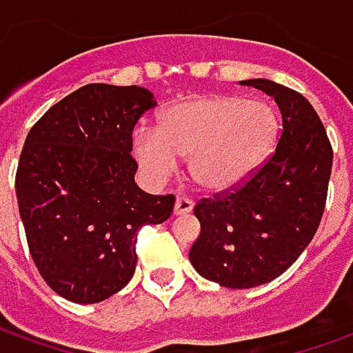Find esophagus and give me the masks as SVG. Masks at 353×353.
I'll use <instances>...</instances> for the list:
<instances>
[{
    "label": "esophagus",
    "instance_id": "obj_1",
    "mask_svg": "<svg viewBox=\"0 0 353 353\" xmlns=\"http://www.w3.org/2000/svg\"><path fill=\"white\" fill-rule=\"evenodd\" d=\"M193 210V201H189L185 196H177L176 205H174V214L181 216V214H189Z\"/></svg>",
    "mask_w": 353,
    "mask_h": 353
}]
</instances>
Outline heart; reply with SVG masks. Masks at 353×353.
Listing matches in <instances>:
<instances>
[{
  "label": "heart",
  "mask_w": 353,
  "mask_h": 353,
  "mask_svg": "<svg viewBox=\"0 0 353 353\" xmlns=\"http://www.w3.org/2000/svg\"><path fill=\"white\" fill-rule=\"evenodd\" d=\"M280 129L276 108L265 100L191 96L160 110L157 131L135 129L131 150L141 170L157 181L176 172L177 160H189L196 185L222 193L243 185L267 164Z\"/></svg>",
  "instance_id": "1"
}]
</instances>
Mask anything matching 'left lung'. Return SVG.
Instances as JSON below:
<instances>
[{
	"mask_svg": "<svg viewBox=\"0 0 353 353\" xmlns=\"http://www.w3.org/2000/svg\"><path fill=\"white\" fill-rule=\"evenodd\" d=\"M241 85L274 98L282 135L247 183L193 208L201 234L189 251L201 276L232 290L267 284L296 263L321 224L332 170L327 131L305 96L268 79Z\"/></svg>",
	"mask_w": 353,
	"mask_h": 353,
	"instance_id": "8db88e82",
	"label": "left lung"
}]
</instances>
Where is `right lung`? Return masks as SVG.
Returning <instances> with one entry per match:
<instances>
[{
  "instance_id": "right-lung-1",
  "label": "right lung",
  "mask_w": 353,
  "mask_h": 353,
  "mask_svg": "<svg viewBox=\"0 0 353 353\" xmlns=\"http://www.w3.org/2000/svg\"><path fill=\"white\" fill-rule=\"evenodd\" d=\"M157 106L141 86L90 83L50 108L17 168L19 214L38 272L73 303H98L135 274L137 234L166 222L176 196L135 183L131 135Z\"/></svg>"
}]
</instances>
